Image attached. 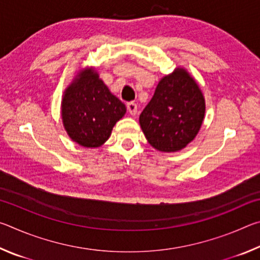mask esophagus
Returning <instances> with one entry per match:
<instances>
[{
	"label": "esophagus",
	"mask_w": 260,
	"mask_h": 260,
	"mask_svg": "<svg viewBox=\"0 0 260 260\" xmlns=\"http://www.w3.org/2000/svg\"><path fill=\"white\" fill-rule=\"evenodd\" d=\"M127 110L128 112L132 114V116H135L138 113V105H136L134 102H128L127 103Z\"/></svg>",
	"instance_id": "obj_1"
}]
</instances>
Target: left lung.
Here are the masks:
<instances>
[{
    "label": "left lung",
    "mask_w": 260,
    "mask_h": 260,
    "mask_svg": "<svg viewBox=\"0 0 260 260\" xmlns=\"http://www.w3.org/2000/svg\"><path fill=\"white\" fill-rule=\"evenodd\" d=\"M205 102L193 79L182 69L162 78L140 114L148 142L159 151H179L191 142L203 122Z\"/></svg>",
    "instance_id": "8db88e82"
}]
</instances>
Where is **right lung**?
Segmentation results:
<instances>
[{
  "mask_svg": "<svg viewBox=\"0 0 260 260\" xmlns=\"http://www.w3.org/2000/svg\"><path fill=\"white\" fill-rule=\"evenodd\" d=\"M125 112V104L91 71L83 72L68 88L61 102L65 129L73 141L87 148L102 146Z\"/></svg>",
  "mask_w": 260,
  "mask_h": 260,
  "instance_id": "obj_1",
  "label": "right lung"
}]
</instances>
